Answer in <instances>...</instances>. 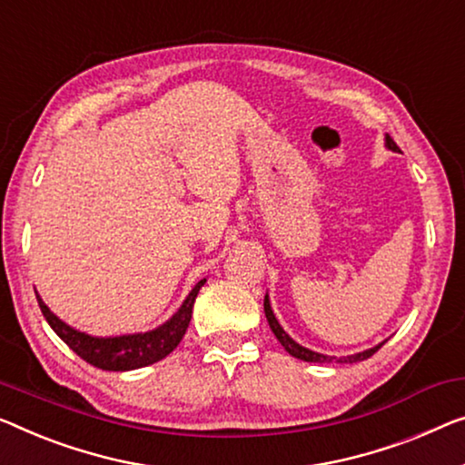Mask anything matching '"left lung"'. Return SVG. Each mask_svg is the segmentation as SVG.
Masks as SVG:
<instances>
[{
  "mask_svg": "<svg viewBox=\"0 0 465 465\" xmlns=\"http://www.w3.org/2000/svg\"><path fill=\"white\" fill-rule=\"evenodd\" d=\"M386 148L392 150V152H399V145L394 143V140H392L391 135H386ZM262 307H265V317H267V322H269V328H272V331L275 334L277 341L282 342V346L290 352V355L296 357V359H302V361H309V363H331V361H338V363H357V361H363V359H370V357L373 355V352H376V351L380 349V346H382V344L386 342V341H384V342H380L378 346H373V349H367V351H363V352H355V355L341 357V359L322 355V352H315V351L304 349V346H301L299 342H294L292 338H290V336L286 334V331H283L280 322L275 320V315H273V311H272V304H269V296H267V294H265V304H262Z\"/></svg>",
  "mask_w": 465,
  "mask_h": 465,
  "instance_id": "8db88e82",
  "label": "left lung"
}]
</instances>
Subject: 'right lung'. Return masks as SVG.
Returning <instances> with one entry per match:
<instances>
[{
    "mask_svg": "<svg viewBox=\"0 0 465 465\" xmlns=\"http://www.w3.org/2000/svg\"><path fill=\"white\" fill-rule=\"evenodd\" d=\"M204 282L206 280H200L196 286L192 288L188 299L183 301L182 307L177 309V313L173 315L169 322L158 325L156 330L143 331V334H127L113 338L89 336L85 331L71 328V325L62 322L60 317H55L52 311L47 309V304L41 301L39 294L37 302L45 322L50 323V328L62 338V341L71 346L74 352H77L83 361L92 363L94 367H100V370L106 371H129L137 370V367H145L161 361V359H164L169 352L177 349L185 330H188L193 301H196Z\"/></svg>",
    "mask_w": 465,
    "mask_h": 465,
    "instance_id": "right-lung-1",
    "label": "right lung"
}]
</instances>
